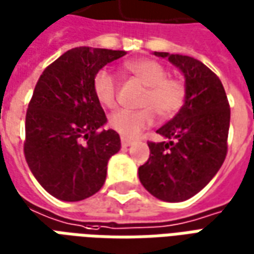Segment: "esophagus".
I'll list each match as a JSON object with an SVG mask.
<instances>
[{
  "label": "esophagus",
  "mask_w": 254,
  "mask_h": 254,
  "mask_svg": "<svg viewBox=\"0 0 254 254\" xmlns=\"http://www.w3.org/2000/svg\"><path fill=\"white\" fill-rule=\"evenodd\" d=\"M133 143V140H130V138H127V137H121V144H122V147H129L130 144Z\"/></svg>",
  "instance_id": "obj_1"
}]
</instances>
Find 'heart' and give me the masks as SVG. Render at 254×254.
<instances>
[{
	"label": "heart",
	"instance_id": "1",
	"mask_svg": "<svg viewBox=\"0 0 254 254\" xmlns=\"http://www.w3.org/2000/svg\"><path fill=\"white\" fill-rule=\"evenodd\" d=\"M130 76L145 85L141 95L140 110H117L109 118L110 127L124 137H136L155 121V113L160 118H171L181 110L187 99V87L181 78L169 77L166 67L151 58L133 60L124 65ZM92 89L96 100L105 107H114L118 84L107 69L95 74Z\"/></svg>",
	"mask_w": 254,
	"mask_h": 254
}]
</instances>
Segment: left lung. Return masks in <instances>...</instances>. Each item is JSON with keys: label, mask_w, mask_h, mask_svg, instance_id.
Returning <instances> with one entry per match:
<instances>
[{"label": "left lung", "mask_w": 254, "mask_h": 254, "mask_svg": "<svg viewBox=\"0 0 254 254\" xmlns=\"http://www.w3.org/2000/svg\"><path fill=\"white\" fill-rule=\"evenodd\" d=\"M169 58L185 76V105L156 133L165 141H148L149 158L138 167L143 187L159 200L185 201L218 173L227 155L230 105L223 84L198 60L155 52Z\"/></svg>", "instance_id": "1"}]
</instances>
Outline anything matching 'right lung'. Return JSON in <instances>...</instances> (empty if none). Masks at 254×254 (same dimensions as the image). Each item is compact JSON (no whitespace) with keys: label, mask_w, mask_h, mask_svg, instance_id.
<instances>
[{"label":"right lung","mask_w":254,"mask_h":254,"mask_svg":"<svg viewBox=\"0 0 254 254\" xmlns=\"http://www.w3.org/2000/svg\"><path fill=\"white\" fill-rule=\"evenodd\" d=\"M122 50L81 46L43 70L25 116L24 155L42 188L63 201H80L100 190L107 162L121 148L92 89L102 67Z\"/></svg>","instance_id":"add662e5"}]
</instances>
